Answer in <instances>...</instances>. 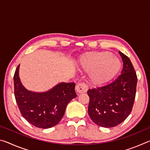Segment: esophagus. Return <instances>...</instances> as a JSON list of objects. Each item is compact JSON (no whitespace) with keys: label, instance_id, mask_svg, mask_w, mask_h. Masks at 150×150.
<instances>
[{"label":"esophagus","instance_id":"obj_1","mask_svg":"<svg viewBox=\"0 0 150 150\" xmlns=\"http://www.w3.org/2000/svg\"><path fill=\"white\" fill-rule=\"evenodd\" d=\"M75 89L77 93H83L87 92L88 87L84 83H79L76 86Z\"/></svg>","mask_w":150,"mask_h":150}]
</instances>
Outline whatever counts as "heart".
I'll return each instance as SVG.
<instances>
[{
  "label": "heart",
  "mask_w": 150,
  "mask_h": 150,
  "mask_svg": "<svg viewBox=\"0 0 150 150\" xmlns=\"http://www.w3.org/2000/svg\"><path fill=\"white\" fill-rule=\"evenodd\" d=\"M121 65L120 60L108 52L90 53L81 59V67L91 72V79L96 85L112 79L120 71Z\"/></svg>",
  "instance_id": "heart-1"
}]
</instances>
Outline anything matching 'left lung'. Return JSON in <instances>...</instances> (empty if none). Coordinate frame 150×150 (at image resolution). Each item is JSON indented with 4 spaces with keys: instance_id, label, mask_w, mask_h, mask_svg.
I'll return each mask as SVG.
<instances>
[{
    "instance_id": "8db88e82",
    "label": "left lung",
    "mask_w": 150,
    "mask_h": 150,
    "mask_svg": "<svg viewBox=\"0 0 150 150\" xmlns=\"http://www.w3.org/2000/svg\"><path fill=\"white\" fill-rule=\"evenodd\" d=\"M119 54L123 62L121 74L109 84L87 91L88 115L96 124L105 128L115 127L125 120L135 100L136 73L130 59Z\"/></svg>"
}]
</instances>
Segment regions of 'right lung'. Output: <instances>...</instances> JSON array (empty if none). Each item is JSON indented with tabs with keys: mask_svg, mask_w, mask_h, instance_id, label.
Segmentation results:
<instances>
[{
	"mask_svg": "<svg viewBox=\"0 0 150 150\" xmlns=\"http://www.w3.org/2000/svg\"><path fill=\"white\" fill-rule=\"evenodd\" d=\"M18 66L14 75V96L23 117L32 125L50 128L59 122L66 106L77 96L74 83H60L45 92L27 90L22 85Z\"/></svg>",
	"mask_w": 150,
	"mask_h": 150,
	"instance_id": "add662e5",
	"label": "right lung"
}]
</instances>
